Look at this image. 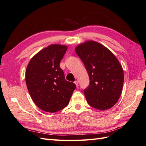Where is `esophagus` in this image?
<instances>
[{
  "label": "esophagus",
  "instance_id": "1",
  "mask_svg": "<svg viewBox=\"0 0 146 146\" xmlns=\"http://www.w3.org/2000/svg\"><path fill=\"white\" fill-rule=\"evenodd\" d=\"M74 84H76V87L78 88V81H74Z\"/></svg>",
  "mask_w": 146,
  "mask_h": 146
}]
</instances>
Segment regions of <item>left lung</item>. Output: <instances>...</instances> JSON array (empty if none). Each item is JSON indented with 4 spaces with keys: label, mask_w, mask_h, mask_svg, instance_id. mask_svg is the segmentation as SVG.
Segmentation results:
<instances>
[{
    "label": "left lung",
    "mask_w": 146,
    "mask_h": 146,
    "mask_svg": "<svg viewBox=\"0 0 146 146\" xmlns=\"http://www.w3.org/2000/svg\"><path fill=\"white\" fill-rule=\"evenodd\" d=\"M75 52L86 67L90 80L84 91L89 105L100 110L113 107L123 90V68L114 54L98 42L80 44Z\"/></svg>",
    "instance_id": "8db88e82"
}]
</instances>
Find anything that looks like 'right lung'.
<instances>
[{"label": "right lung", "instance_id": "obj_1", "mask_svg": "<svg viewBox=\"0 0 146 146\" xmlns=\"http://www.w3.org/2000/svg\"><path fill=\"white\" fill-rule=\"evenodd\" d=\"M67 46L51 44L43 48L29 61L25 73L28 90L40 109L58 111L68 106L76 88L74 83L65 79L60 62Z\"/></svg>", "mask_w": 146, "mask_h": 146}]
</instances>
